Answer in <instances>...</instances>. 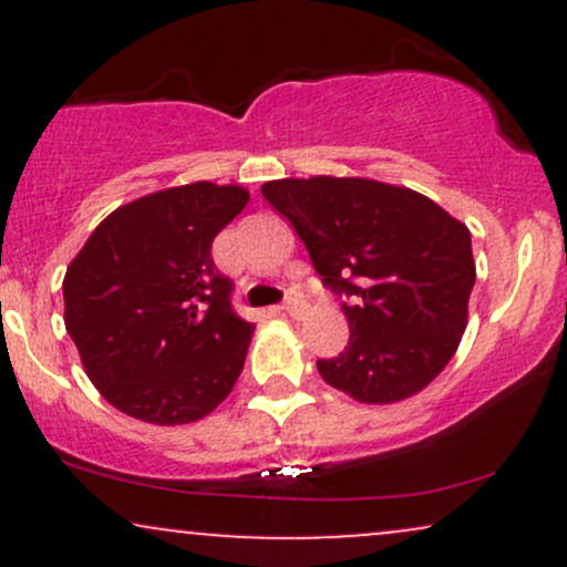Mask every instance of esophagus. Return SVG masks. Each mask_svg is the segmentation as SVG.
<instances>
[{
    "label": "esophagus",
    "instance_id": "1",
    "mask_svg": "<svg viewBox=\"0 0 567 567\" xmlns=\"http://www.w3.org/2000/svg\"><path fill=\"white\" fill-rule=\"evenodd\" d=\"M303 311H306V301H303V298H288V303L282 306V315L292 317V320H298V317H301Z\"/></svg>",
    "mask_w": 567,
    "mask_h": 567
}]
</instances>
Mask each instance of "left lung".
<instances>
[{
    "label": "left lung",
    "mask_w": 567,
    "mask_h": 567,
    "mask_svg": "<svg viewBox=\"0 0 567 567\" xmlns=\"http://www.w3.org/2000/svg\"><path fill=\"white\" fill-rule=\"evenodd\" d=\"M303 239L317 275L351 298L349 347L317 360L330 386L365 405L426 389L453 360L477 279L466 224L413 188L373 178H282L261 186Z\"/></svg>",
    "instance_id": "left-lung-1"
}]
</instances>
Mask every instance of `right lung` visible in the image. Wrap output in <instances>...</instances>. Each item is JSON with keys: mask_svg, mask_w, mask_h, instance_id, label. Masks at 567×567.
Masks as SVG:
<instances>
[{"mask_svg": "<svg viewBox=\"0 0 567 567\" xmlns=\"http://www.w3.org/2000/svg\"><path fill=\"white\" fill-rule=\"evenodd\" d=\"M250 192L194 181L116 207L63 277V322L109 405L157 426L213 413L243 373L252 322L231 309L216 234Z\"/></svg>", "mask_w": 567, "mask_h": 567, "instance_id": "right-lung-1", "label": "right lung"}]
</instances>
